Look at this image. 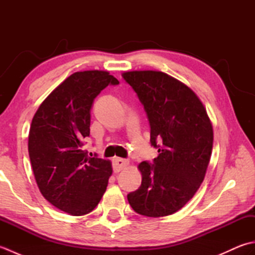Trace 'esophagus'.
<instances>
[{
	"instance_id": "34e87169",
	"label": "esophagus",
	"mask_w": 255,
	"mask_h": 255,
	"mask_svg": "<svg viewBox=\"0 0 255 255\" xmlns=\"http://www.w3.org/2000/svg\"><path fill=\"white\" fill-rule=\"evenodd\" d=\"M129 162L127 160H124L121 158H115L113 160V169L114 172H121L122 170H124L125 167L128 166Z\"/></svg>"
}]
</instances>
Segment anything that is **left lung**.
Returning <instances> with one entry per match:
<instances>
[{"label":"left lung","instance_id":"1","mask_svg":"<svg viewBox=\"0 0 255 255\" xmlns=\"http://www.w3.org/2000/svg\"><path fill=\"white\" fill-rule=\"evenodd\" d=\"M123 78L143 105L150 142L159 152L152 164L138 165L141 185L127 195L128 202L140 215L164 217L184 207L204 181L213 126L198 96L169 74L148 70L125 72Z\"/></svg>","mask_w":255,"mask_h":255}]
</instances>
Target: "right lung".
I'll use <instances>...</instances> for the list:
<instances>
[{"label":"right lung","instance_id":"1","mask_svg":"<svg viewBox=\"0 0 255 255\" xmlns=\"http://www.w3.org/2000/svg\"><path fill=\"white\" fill-rule=\"evenodd\" d=\"M119 84L106 71L75 72L41 103L31 121L28 153L39 191L64 213H91L104 195L112 163L83 150L90 136L91 108L108 85Z\"/></svg>","mask_w":255,"mask_h":255}]
</instances>
